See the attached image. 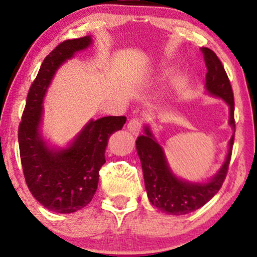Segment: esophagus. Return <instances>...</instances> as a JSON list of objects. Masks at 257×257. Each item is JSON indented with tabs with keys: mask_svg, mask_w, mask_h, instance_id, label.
I'll return each mask as SVG.
<instances>
[{
	"mask_svg": "<svg viewBox=\"0 0 257 257\" xmlns=\"http://www.w3.org/2000/svg\"><path fill=\"white\" fill-rule=\"evenodd\" d=\"M128 131L134 135H139V133L141 131V126H143V122L139 118H132L128 122Z\"/></svg>",
	"mask_w": 257,
	"mask_h": 257,
	"instance_id": "1",
	"label": "esophagus"
}]
</instances>
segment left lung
Segmentation results:
<instances>
[{
  "instance_id": "obj_1",
  "label": "left lung",
  "mask_w": 257,
  "mask_h": 257,
  "mask_svg": "<svg viewBox=\"0 0 257 257\" xmlns=\"http://www.w3.org/2000/svg\"><path fill=\"white\" fill-rule=\"evenodd\" d=\"M206 65L205 88L211 95L223 99L229 106V125L235 131L234 98L228 76L217 55L211 49L202 48ZM234 134L229 140V149L225 163L219 173L205 184H196L178 179L172 173L161 145L156 141L149 126L145 135L137 140L138 155L143 167L144 180L150 202L159 210L172 215H185L199 209L220 191L228 172Z\"/></svg>"
}]
</instances>
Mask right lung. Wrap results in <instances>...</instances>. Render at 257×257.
Returning a JSON list of instances; mask_svg holds the SVG:
<instances>
[{"label":"right lung","instance_id":"add662e5","mask_svg":"<svg viewBox=\"0 0 257 257\" xmlns=\"http://www.w3.org/2000/svg\"><path fill=\"white\" fill-rule=\"evenodd\" d=\"M90 43V36L66 40L44 58L29 90L18 131L26 185L44 208L59 214L75 213L90 203L98 188L99 170L106 162L108 139L126 120L124 116L91 119L63 150L49 149L41 137L42 102L53 76L61 64Z\"/></svg>","mask_w":257,"mask_h":257}]
</instances>
